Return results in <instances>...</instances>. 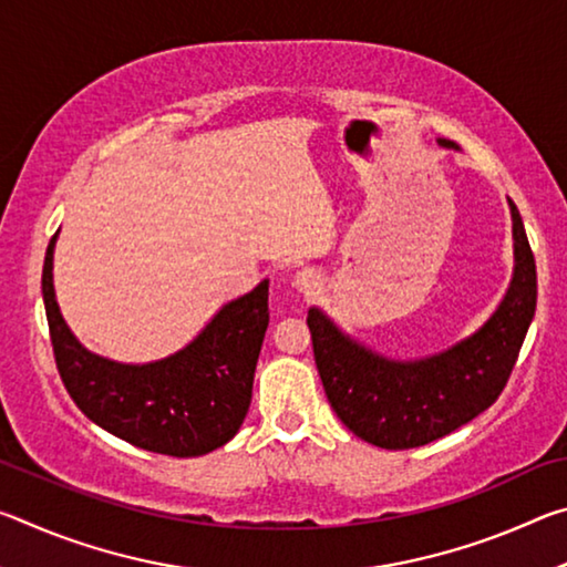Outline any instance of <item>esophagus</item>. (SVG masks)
Returning <instances> with one entry per match:
<instances>
[{"instance_id": "obj_1", "label": "esophagus", "mask_w": 567, "mask_h": 567, "mask_svg": "<svg viewBox=\"0 0 567 567\" xmlns=\"http://www.w3.org/2000/svg\"><path fill=\"white\" fill-rule=\"evenodd\" d=\"M295 287L300 292L310 295V292H315L320 287V277L315 275L312 270H302V272H297V277H295Z\"/></svg>"}]
</instances>
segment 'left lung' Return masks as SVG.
I'll list each match as a JSON object with an SVG mask.
<instances>
[{"instance_id":"left-lung-1","label":"left lung","mask_w":567,"mask_h":567,"mask_svg":"<svg viewBox=\"0 0 567 567\" xmlns=\"http://www.w3.org/2000/svg\"><path fill=\"white\" fill-rule=\"evenodd\" d=\"M440 147L460 150L437 140ZM513 217V280L480 328L425 358H388L350 338L320 307L307 310L318 372L332 410L364 443L408 450L445 437L501 395L515 368L537 302V275L523 217Z\"/></svg>"}]
</instances>
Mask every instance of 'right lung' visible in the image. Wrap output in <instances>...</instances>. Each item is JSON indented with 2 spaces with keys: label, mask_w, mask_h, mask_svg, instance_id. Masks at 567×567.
<instances>
[{
  "label": "right lung",
  "mask_w": 567,
  "mask_h": 567,
  "mask_svg": "<svg viewBox=\"0 0 567 567\" xmlns=\"http://www.w3.org/2000/svg\"><path fill=\"white\" fill-rule=\"evenodd\" d=\"M47 247L42 297L56 368L66 392L94 425L150 453L197 457L237 435L270 324V280L225 302L185 348L152 362L92 352L64 322L54 292V245Z\"/></svg>",
  "instance_id": "add662e5"
}]
</instances>
